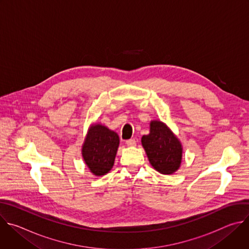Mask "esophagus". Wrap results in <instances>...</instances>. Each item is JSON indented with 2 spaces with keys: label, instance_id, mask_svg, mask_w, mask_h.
Returning a JSON list of instances; mask_svg holds the SVG:
<instances>
[{
  "label": "esophagus",
  "instance_id": "1",
  "mask_svg": "<svg viewBox=\"0 0 249 249\" xmlns=\"http://www.w3.org/2000/svg\"><path fill=\"white\" fill-rule=\"evenodd\" d=\"M126 145H127L128 147H135V146H136V141L133 140V139L127 140V141H126Z\"/></svg>",
  "mask_w": 249,
  "mask_h": 249
}]
</instances>
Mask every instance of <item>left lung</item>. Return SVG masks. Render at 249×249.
<instances>
[{"instance_id": "1", "label": "left lung", "mask_w": 249, "mask_h": 249, "mask_svg": "<svg viewBox=\"0 0 249 249\" xmlns=\"http://www.w3.org/2000/svg\"><path fill=\"white\" fill-rule=\"evenodd\" d=\"M151 165L161 174H173L179 169L183 148L170 128L160 120L150 122V133L141 139Z\"/></svg>"}]
</instances>
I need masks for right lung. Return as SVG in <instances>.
Here are the masks:
<instances>
[{"mask_svg":"<svg viewBox=\"0 0 249 249\" xmlns=\"http://www.w3.org/2000/svg\"><path fill=\"white\" fill-rule=\"evenodd\" d=\"M119 143L118 134L108 127L101 123L89 126L82 146V156L93 175L102 176L111 170Z\"/></svg>","mask_w":249,"mask_h":249,"instance_id":"obj_1","label":"right lung"}]
</instances>
